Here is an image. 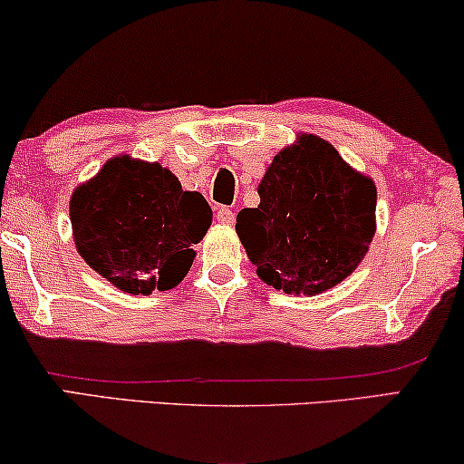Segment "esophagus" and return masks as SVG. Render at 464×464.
Instances as JSON below:
<instances>
[{
    "label": "esophagus",
    "mask_w": 464,
    "mask_h": 464,
    "mask_svg": "<svg viewBox=\"0 0 464 464\" xmlns=\"http://www.w3.org/2000/svg\"><path fill=\"white\" fill-rule=\"evenodd\" d=\"M215 219H218V224L221 226H232L234 224V213L230 211V208L221 207L218 213H215Z\"/></svg>",
    "instance_id": "1"
}]
</instances>
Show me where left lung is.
<instances>
[{"mask_svg":"<svg viewBox=\"0 0 464 464\" xmlns=\"http://www.w3.org/2000/svg\"><path fill=\"white\" fill-rule=\"evenodd\" d=\"M257 194L259 205L237 215V234L266 285L316 295L357 270L376 234V186L332 143L300 132Z\"/></svg>","mask_w":464,"mask_h":464,"instance_id":"obj_1","label":"left lung"}]
</instances>
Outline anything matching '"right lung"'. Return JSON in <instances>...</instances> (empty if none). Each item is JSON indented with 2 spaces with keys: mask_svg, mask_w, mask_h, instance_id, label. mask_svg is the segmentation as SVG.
Segmentation results:
<instances>
[{
  "mask_svg": "<svg viewBox=\"0 0 464 464\" xmlns=\"http://www.w3.org/2000/svg\"><path fill=\"white\" fill-rule=\"evenodd\" d=\"M75 249L124 294L179 285L213 221L200 192H188L160 162L113 156L69 200Z\"/></svg>",
  "mask_w": 464,
  "mask_h": 464,
  "instance_id": "1",
  "label": "right lung"
}]
</instances>
